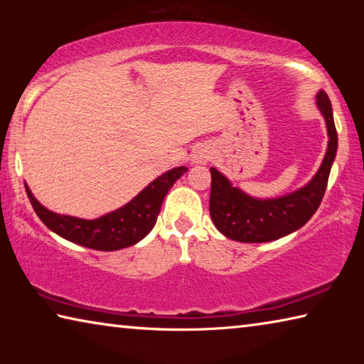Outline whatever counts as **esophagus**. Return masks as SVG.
Listing matches in <instances>:
<instances>
[{"label":"esophagus","instance_id":"obj_1","mask_svg":"<svg viewBox=\"0 0 364 364\" xmlns=\"http://www.w3.org/2000/svg\"><path fill=\"white\" fill-rule=\"evenodd\" d=\"M208 159H210V152L200 151L199 154H196V156H194V164H205Z\"/></svg>","mask_w":364,"mask_h":364}]
</instances>
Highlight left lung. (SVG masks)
<instances>
[{
	"label": "left lung",
	"mask_w": 364,
	"mask_h": 364,
	"mask_svg": "<svg viewBox=\"0 0 364 364\" xmlns=\"http://www.w3.org/2000/svg\"><path fill=\"white\" fill-rule=\"evenodd\" d=\"M318 107L328 125L329 144L323 165L305 188L279 199L260 200L232 188L217 168H210V217L226 237L239 242L276 241L299 230L315 215L328 188L331 165L337 152L332 106L324 91L318 93Z\"/></svg>",
	"instance_id": "obj_1"
}]
</instances>
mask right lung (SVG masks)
I'll return each mask as SVG.
<instances>
[{
	"instance_id": "obj_1",
	"label": "right lung",
	"mask_w": 364,
	"mask_h": 364,
	"mask_svg": "<svg viewBox=\"0 0 364 364\" xmlns=\"http://www.w3.org/2000/svg\"><path fill=\"white\" fill-rule=\"evenodd\" d=\"M186 167H176L154 180L132 202L97 220H82L58 215L43 207L26 186L27 196L38 218L49 230L67 241L95 250H120L136 244L149 234L157 221L164 197Z\"/></svg>"
}]
</instances>
